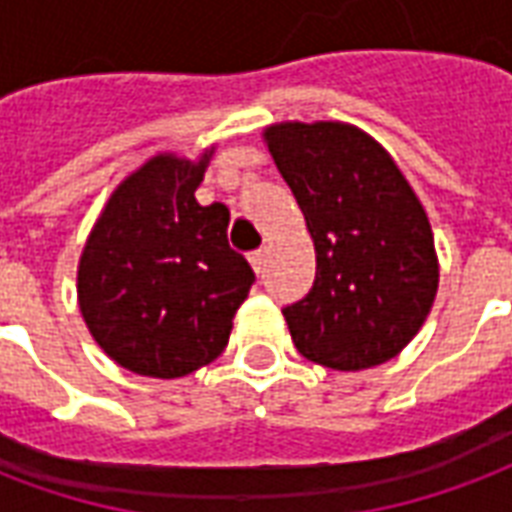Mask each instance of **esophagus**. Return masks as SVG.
Returning a JSON list of instances; mask_svg holds the SVG:
<instances>
[{
	"instance_id": "esophagus-1",
	"label": "esophagus",
	"mask_w": 512,
	"mask_h": 512,
	"mask_svg": "<svg viewBox=\"0 0 512 512\" xmlns=\"http://www.w3.org/2000/svg\"><path fill=\"white\" fill-rule=\"evenodd\" d=\"M248 259H251L253 270L264 272V264H267V251H253Z\"/></svg>"
}]
</instances>
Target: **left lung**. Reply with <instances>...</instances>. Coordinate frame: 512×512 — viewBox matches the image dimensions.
Masks as SVG:
<instances>
[{"mask_svg":"<svg viewBox=\"0 0 512 512\" xmlns=\"http://www.w3.org/2000/svg\"><path fill=\"white\" fill-rule=\"evenodd\" d=\"M316 248L311 292L283 308L302 357L374 368L412 341L439 286L434 234L390 152L346 122L264 130Z\"/></svg>","mask_w":512,"mask_h":512,"instance_id":"8db88e82","label":"left lung"}]
</instances>
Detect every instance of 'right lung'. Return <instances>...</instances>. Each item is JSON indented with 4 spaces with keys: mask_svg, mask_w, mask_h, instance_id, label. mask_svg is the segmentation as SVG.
<instances>
[{
    "mask_svg": "<svg viewBox=\"0 0 512 512\" xmlns=\"http://www.w3.org/2000/svg\"><path fill=\"white\" fill-rule=\"evenodd\" d=\"M212 152L149 158L119 182L81 251V316L100 349L138 376L177 379L212 363L256 281L229 248L226 204L196 201Z\"/></svg>",
    "mask_w": 512,
    "mask_h": 512,
    "instance_id": "obj_1",
    "label": "right lung"
}]
</instances>
